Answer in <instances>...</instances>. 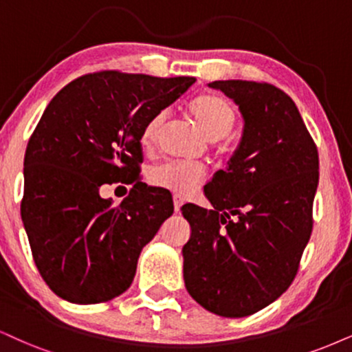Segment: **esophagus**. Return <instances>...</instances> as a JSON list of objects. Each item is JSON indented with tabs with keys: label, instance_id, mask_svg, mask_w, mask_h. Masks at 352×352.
Returning a JSON list of instances; mask_svg holds the SVG:
<instances>
[{
	"label": "esophagus",
	"instance_id": "obj_1",
	"mask_svg": "<svg viewBox=\"0 0 352 352\" xmlns=\"http://www.w3.org/2000/svg\"><path fill=\"white\" fill-rule=\"evenodd\" d=\"M173 202H175V212L177 214V212L181 210V207H183L184 197L179 196V194H175V197H173Z\"/></svg>",
	"mask_w": 352,
	"mask_h": 352
}]
</instances>
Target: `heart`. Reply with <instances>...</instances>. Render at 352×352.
<instances>
[{"instance_id": "1", "label": "heart", "mask_w": 352, "mask_h": 352, "mask_svg": "<svg viewBox=\"0 0 352 352\" xmlns=\"http://www.w3.org/2000/svg\"><path fill=\"white\" fill-rule=\"evenodd\" d=\"M186 112L207 140L223 142L236 124V109L222 96L204 93L192 98L186 106ZM166 114L158 112L143 125L140 142L145 148H153L162 135ZM207 171L201 164L163 163L150 171V183L156 188L169 189L177 194H189L202 183Z\"/></svg>"}]
</instances>
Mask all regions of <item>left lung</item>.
I'll return each instance as SVG.
<instances>
[{
    "instance_id": "1",
    "label": "left lung",
    "mask_w": 352,
    "mask_h": 352,
    "mask_svg": "<svg viewBox=\"0 0 352 352\" xmlns=\"http://www.w3.org/2000/svg\"><path fill=\"white\" fill-rule=\"evenodd\" d=\"M245 119L228 168L204 188L214 209L183 206L186 289L212 314L241 318L296 279L314 228L318 150L289 94L258 81H214Z\"/></svg>"
}]
</instances>
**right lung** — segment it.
Returning a JSON list of instances; mask_svg holds the SVG:
<instances>
[{
	"label": "right lung",
	"instance_id": "add662e5",
	"mask_svg": "<svg viewBox=\"0 0 352 352\" xmlns=\"http://www.w3.org/2000/svg\"><path fill=\"white\" fill-rule=\"evenodd\" d=\"M194 83L88 73L43 111L25 148L21 217L34 263L58 297L91 305L130 287L143 246L175 210L169 190L142 183L143 125ZM112 182L133 184L119 206L98 196Z\"/></svg>",
	"mask_w": 352,
	"mask_h": 352
}]
</instances>
